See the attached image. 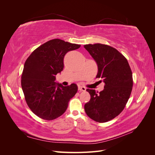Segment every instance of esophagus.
I'll return each instance as SVG.
<instances>
[{
    "instance_id": "34e87169",
    "label": "esophagus",
    "mask_w": 155,
    "mask_h": 155,
    "mask_svg": "<svg viewBox=\"0 0 155 155\" xmlns=\"http://www.w3.org/2000/svg\"><path fill=\"white\" fill-rule=\"evenodd\" d=\"M78 90L79 91H86V88L82 87V86H79L78 87Z\"/></svg>"
}]
</instances>
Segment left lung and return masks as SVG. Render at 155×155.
Returning <instances> with one entry per match:
<instances>
[{"label":"left lung","instance_id":"obj_1","mask_svg":"<svg viewBox=\"0 0 155 155\" xmlns=\"http://www.w3.org/2000/svg\"><path fill=\"white\" fill-rule=\"evenodd\" d=\"M97 65L96 78L105 83L100 92L87 89L91 100L85 105L87 116L97 122H107L119 115L127 102L133 87V75L127 60L110 46H84ZM101 82V81H100Z\"/></svg>","mask_w":155,"mask_h":155}]
</instances>
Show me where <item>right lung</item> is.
<instances>
[{
    "label": "right lung",
    "mask_w": 155,
    "mask_h": 155,
    "mask_svg": "<svg viewBox=\"0 0 155 155\" xmlns=\"http://www.w3.org/2000/svg\"><path fill=\"white\" fill-rule=\"evenodd\" d=\"M80 46L55 39L39 46L26 59L22 89L27 105L39 118L52 120L61 116L78 92L76 84L64 87L55 82V76L64 68L65 54Z\"/></svg>",
    "instance_id": "add662e5"
}]
</instances>
